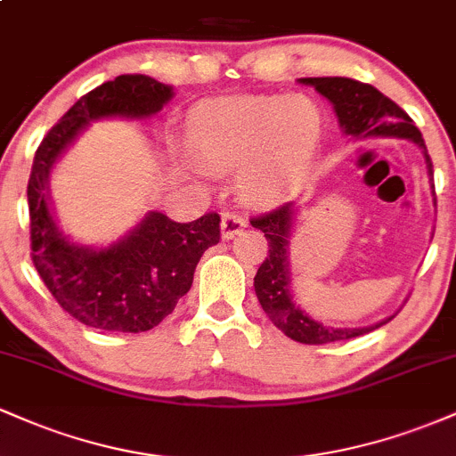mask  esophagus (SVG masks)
I'll use <instances>...</instances> for the list:
<instances>
[{
	"instance_id": "esophagus-1",
	"label": "esophagus",
	"mask_w": 456,
	"mask_h": 456,
	"mask_svg": "<svg viewBox=\"0 0 456 456\" xmlns=\"http://www.w3.org/2000/svg\"><path fill=\"white\" fill-rule=\"evenodd\" d=\"M246 227V221L240 214H233V212H224L223 218H221V235L224 240H232L233 235H238L240 232H244Z\"/></svg>"
}]
</instances>
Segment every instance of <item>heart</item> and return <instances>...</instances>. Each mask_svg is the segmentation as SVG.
I'll return each mask as SVG.
<instances>
[{"label": "heart", "instance_id": "heart-1", "mask_svg": "<svg viewBox=\"0 0 456 456\" xmlns=\"http://www.w3.org/2000/svg\"><path fill=\"white\" fill-rule=\"evenodd\" d=\"M323 118L305 94L218 98L191 115L195 159L210 171L238 169L244 197H276L305 171L322 141Z\"/></svg>", "mask_w": 456, "mask_h": 456}]
</instances>
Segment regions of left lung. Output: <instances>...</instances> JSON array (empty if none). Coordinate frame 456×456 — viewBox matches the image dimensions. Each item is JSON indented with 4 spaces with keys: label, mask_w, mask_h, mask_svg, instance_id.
I'll list each match as a JSON object with an SVG mask.
<instances>
[{
    "label": "left lung",
    "mask_w": 456,
    "mask_h": 456,
    "mask_svg": "<svg viewBox=\"0 0 456 456\" xmlns=\"http://www.w3.org/2000/svg\"><path fill=\"white\" fill-rule=\"evenodd\" d=\"M302 86L315 87L332 102L334 113L338 118V126L347 137L354 139H407L422 150L427 162L428 184L433 186V162L428 156L425 139L416 128L413 119L396 102L384 96L379 90L366 83L354 81L345 77H308L297 78ZM436 197V191H433ZM436 201V199H433ZM296 221V203H285L264 216L250 221L253 227L261 229L268 238V257L259 265L255 276V294L265 315L272 319L281 332L305 345H323L334 341H347V338L362 337L370 330L384 326L392 317L381 319L373 326L364 328H334L317 322L296 302L294 289H291V229Z\"/></svg>",
    "instance_id": "left-lung-1"
}]
</instances>
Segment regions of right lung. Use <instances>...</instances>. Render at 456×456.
<instances>
[{
	"label": "right lung",
	"mask_w": 456,
	"mask_h": 456,
	"mask_svg": "<svg viewBox=\"0 0 456 456\" xmlns=\"http://www.w3.org/2000/svg\"><path fill=\"white\" fill-rule=\"evenodd\" d=\"M148 75H119L68 109L36 150L28 184L31 259L66 313L104 332H148L174 313L192 285L201 255L221 240V216L175 223L151 210L107 246L75 242L51 206V171L98 119H145L174 98Z\"/></svg>",
	"instance_id": "add662e5"
}]
</instances>
